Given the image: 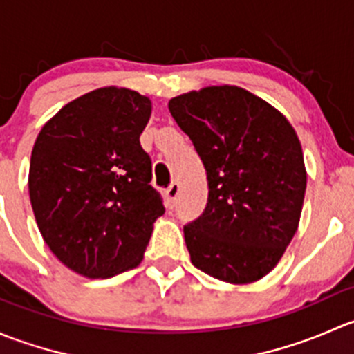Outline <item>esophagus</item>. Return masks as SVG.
<instances>
[{
  "instance_id": "34e87169",
  "label": "esophagus",
  "mask_w": 354,
  "mask_h": 354,
  "mask_svg": "<svg viewBox=\"0 0 354 354\" xmlns=\"http://www.w3.org/2000/svg\"><path fill=\"white\" fill-rule=\"evenodd\" d=\"M178 194H180V185L171 183L169 187H167V190H166V200H167V203H169V205H173L174 200H176V197H178Z\"/></svg>"
}]
</instances>
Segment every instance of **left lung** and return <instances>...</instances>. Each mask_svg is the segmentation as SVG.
I'll list each match as a JSON object with an SVG mask.
<instances>
[{"label": "left lung", "instance_id": "1", "mask_svg": "<svg viewBox=\"0 0 354 354\" xmlns=\"http://www.w3.org/2000/svg\"><path fill=\"white\" fill-rule=\"evenodd\" d=\"M171 116L194 142L209 198L185 241L197 269L250 284L279 263L299 224L306 169L288 118L236 85H210L169 101Z\"/></svg>", "mask_w": 354, "mask_h": 354}]
</instances>
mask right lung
Wrapping results in <instances>:
<instances>
[{"label":"right lung","instance_id":"1","mask_svg":"<svg viewBox=\"0 0 354 354\" xmlns=\"http://www.w3.org/2000/svg\"><path fill=\"white\" fill-rule=\"evenodd\" d=\"M151 113L147 95L111 85L68 102L35 138V223L59 262L88 279L135 269L164 214L140 145Z\"/></svg>","mask_w":354,"mask_h":354}]
</instances>
